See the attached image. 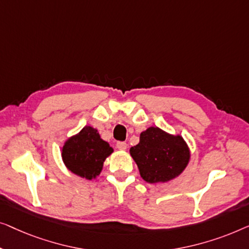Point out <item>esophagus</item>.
<instances>
[{
  "label": "esophagus",
  "instance_id": "esophagus-1",
  "mask_svg": "<svg viewBox=\"0 0 249 249\" xmlns=\"http://www.w3.org/2000/svg\"><path fill=\"white\" fill-rule=\"evenodd\" d=\"M116 146H117L118 150H122V151H124V150H126V148H127V144H126L125 142H117Z\"/></svg>",
  "mask_w": 249,
  "mask_h": 249
}]
</instances>
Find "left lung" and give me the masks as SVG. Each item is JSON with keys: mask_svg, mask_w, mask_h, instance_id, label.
I'll list each match as a JSON object with an SVG mask.
<instances>
[{"mask_svg": "<svg viewBox=\"0 0 249 249\" xmlns=\"http://www.w3.org/2000/svg\"><path fill=\"white\" fill-rule=\"evenodd\" d=\"M140 175L150 184L166 183L179 176L191 158L190 149L180 135L159 127H149L140 134L139 144L129 149Z\"/></svg>", "mask_w": 249, "mask_h": 249, "instance_id": "8db88e82", "label": "left lung"}]
</instances>
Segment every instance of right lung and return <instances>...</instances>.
I'll return each instance as SVG.
<instances>
[{
	"label": "right lung",
	"instance_id": "obj_1",
	"mask_svg": "<svg viewBox=\"0 0 249 249\" xmlns=\"http://www.w3.org/2000/svg\"><path fill=\"white\" fill-rule=\"evenodd\" d=\"M113 151L96 128L85 126L78 134L66 140L62 148V158L70 171L91 180L101 173L105 160Z\"/></svg>",
	"mask_w": 249,
	"mask_h": 249
}]
</instances>
